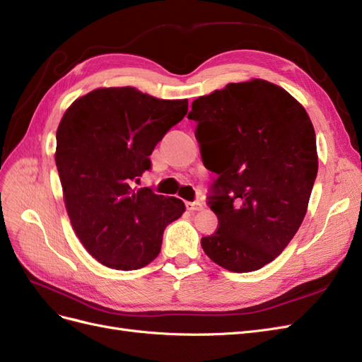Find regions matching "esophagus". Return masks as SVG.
Wrapping results in <instances>:
<instances>
[{
    "mask_svg": "<svg viewBox=\"0 0 362 362\" xmlns=\"http://www.w3.org/2000/svg\"><path fill=\"white\" fill-rule=\"evenodd\" d=\"M185 206H187V210H189V211H201V210H202V208H204L202 202H199V201H193V202H185Z\"/></svg>",
    "mask_w": 362,
    "mask_h": 362,
    "instance_id": "34e87169",
    "label": "esophagus"
}]
</instances>
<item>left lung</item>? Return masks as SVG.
Listing matches in <instances>:
<instances>
[{
  "label": "left lung",
  "instance_id": "left-lung-1",
  "mask_svg": "<svg viewBox=\"0 0 362 362\" xmlns=\"http://www.w3.org/2000/svg\"><path fill=\"white\" fill-rule=\"evenodd\" d=\"M187 117L198 122L204 164L217 173L208 205L218 228L202 249L226 270H258L306 214L319 168L310 116L282 87L252 80L199 96Z\"/></svg>",
  "mask_w": 362,
  "mask_h": 362
}]
</instances>
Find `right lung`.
<instances>
[{
  "mask_svg": "<svg viewBox=\"0 0 362 362\" xmlns=\"http://www.w3.org/2000/svg\"><path fill=\"white\" fill-rule=\"evenodd\" d=\"M187 100H157L134 87H104L74 101L57 128L56 164L76 237L101 264L145 267L163 233L185 211L178 198L134 189L149 156L187 115Z\"/></svg>",
  "mask_w": 362,
  "mask_h": 362,
  "instance_id": "right-lung-1",
  "label": "right lung"
}]
</instances>
